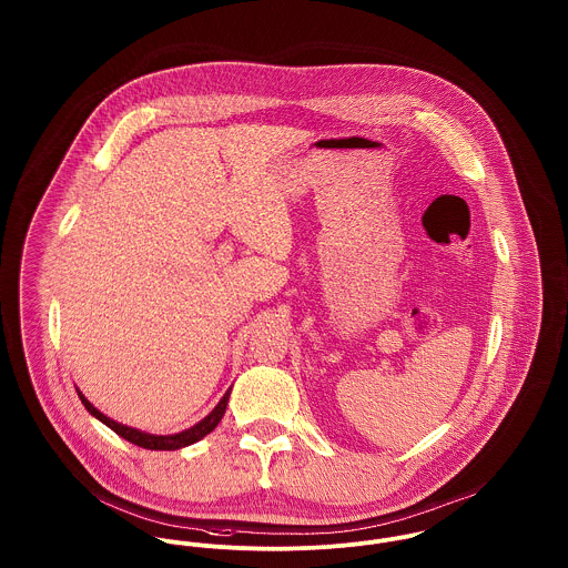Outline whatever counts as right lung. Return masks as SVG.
I'll use <instances>...</instances> for the list:
<instances>
[{
  "mask_svg": "<svg viewBox=\"0 0 568 568\" xmlns=\"http://www.w3.org/2000/svg\"><path fill=\"white\" fill-rule=\"evenodd\" d=\"M77 394H79L83 407H85L92 416L97 417V419H101L103 424H108V426L114 430L115 435H120L122 439H126V442H131V444H135V446H140V448H149V450H179V448H185V446H190V444L200 442L202 437H206V435L222 422V417L226 414L230 389H227L226 396L220 400V405H217L209 416L204 417L202 422H197L195 426L187 428V430L176 433V435H149V433H142V430H138V428L118 424L112 417L103 416L92 403H88V398H85L79 389H77Z\"/></svg>",
  "mask_w": 568,
  "mask_h": 568,
  "instance_id": "1",
  "label": "right lung"
}]
</instances>
